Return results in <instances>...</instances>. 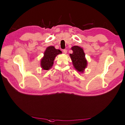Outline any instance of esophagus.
Listing matches in <instances>:
<instances>
[{"instance_id": "obj_1", "label": "esophagus", "mask_w": 125, "mask_h": 125, "mask_svg": "<svg viewBox=\"0 0 125 125\" xmlns=\"http://www.w3.org/2000/svg\"><path fill=\"white\" fill-rule=\"evenodd\" d=\"M63 52H64V54H67V49H64V50H63Z\"/></svg>"}]
</instances>
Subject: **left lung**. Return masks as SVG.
Wrapping results in <instances>:
<instances>
[{
  "label": "left lung",
  "mask_w": 125,
  "mask_h": 125,
  "mask_svg": "<svg viewBox=\"0 0 125 125\" xmlns=\"http://www.w3.org/2000/svg\"><path fill=\"white\" fill-rule=\"evenodd\" d=\"M71 49L73 53L70 56L74 68L78 72L83 73L87 64L83 49L77 46H73Z\"/></svg>",
  "instance_id": "left-lung-1"
}]
</instances>
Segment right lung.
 <instances>
[{
    "instance_id": "right-lung-1",
    "label": "right lung",
    "mask_w": 125,
    "mask_h": 125,
    "mask_svg": "<svg viewBox=\"0 0 125 125\" xmlns=\"http://www.w3.org/2000/svg\"><path fill=\"white\" fill-rule=\"evenodd\" d=\"M61 53L62 52L60 50L55 49L54 46L47 47L44 52L43 57L41 60V67L42 69L44 70H49L54 64L55 57Z\"/></svg>"
}]
</instances>
